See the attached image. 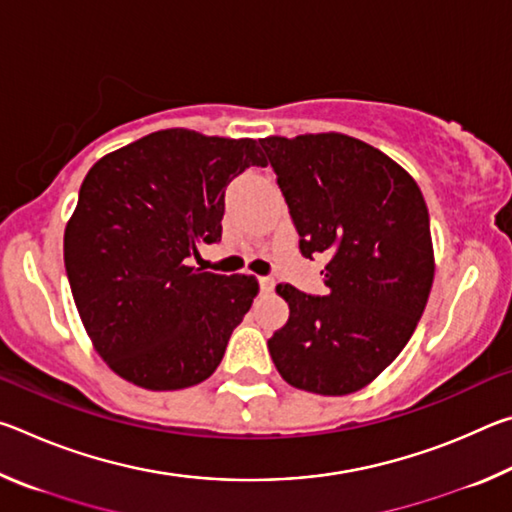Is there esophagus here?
I'll return each instance as SVG.
<instances>
[{
	"label": "esophagus",
	"mask_w": 512,
	"mask_h": 512,
	"mask_svg": "<svg viewBox=\"0 0 512 512\" xmlns=\"http://www.w3.org/2000/svg\"><path fill=\"white\" fill-rule=\"evenodd\" d=\"M257 282H259V289H262V291H271L275 287L273 277H268V275H259Z\"/></svg>",
	"instance_id": "1"
}]
</instances>
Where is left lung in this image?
Segmentation results:
<instances>
[{"instance_id":"1","label":"left lung","mask_w":512,"mask_h":512,"mask_svg":"<svg viewBox=\"0 0 512 512\" xmlns=\"http://www.w3.org/2000/svg\"><path fill=\"white\" fill-rule=\"evenodd\" d=\"M289 205L302 257L325 255V296L291 284L287 325L268 352L287 384L348 395L409 343L433 282L429 212L415 180L341 133L259 140Z\"/></svg>"}]
</instances>
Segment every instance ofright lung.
Masks as SVG:
<instances>
[{
  "mask_svg": "<svg viewBox=\"0 0 512 512\" xmlns=\"http://www.w3.org/2000/svg\"><path fill=\"white\" fill-rule=\"evenodd\" d=\"M264 167L255 140L169 128L101 158L65 230V271L101 359L149 391L201 384L257 296L250 275L189 266L221 241L225 187Z\"/></svg>",
  "mask_w": 512,
  "mask_h": 512,
  "instance_id": "add662e5",
  "label": "right lung"
}]
</instances>
